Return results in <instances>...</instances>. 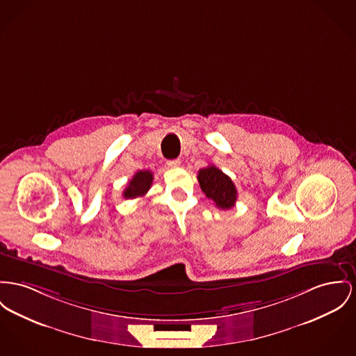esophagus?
<instances>
[{
	"label": "esophagus",
	"instance_id": "34e87169",
	"mask_svg": "<svg viewBox=\"0 0 356 356\" xmlns=\"http://www.w3.org/2000/svg\"><path fill=\"white\" fill-rule=\"evenodd\" d=\"M181 165V161L179 159H172V161H168L167 162V166L171 167V168H175Z\"/></svg>",
	"mask_w": 356,
	"mask_h": 356
}]
</instances>
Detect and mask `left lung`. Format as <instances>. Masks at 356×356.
Wrapping results in <instances>:
<instances>
[{"mask_svg": "<svg viewBox=\"0 0 356 356\" xmlns=\"http://www.w3.org/2000/svg\"><path fill=\"white\" fill-rule=\"evenodd\" d=\"M198 182L204 194L212 200L220 209L235 207L237 190L232 179L216 166H208L198 171Z\"/></svg>", "mask_w": 356, "mask_h": 356, "instance_id": "obj_1", "label": "left lung"}]
</instances>
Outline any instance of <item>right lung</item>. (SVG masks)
Segmentation results:
<instances>
[{"mask_svg":"<svg viewBox=\"0 0 356 356\" xmlns=\"http://www.w3.org/2000/svg\"><path fill=\"white\" fill-rule=\"evenodd\" d=\"M152 179L154 175L151 171L148 170H140L138 171L132 179L129 181L128 186L124 190L122 195L124 198H136V197H142L144 195L152 185Z\"/></svg>","mask_w":356,"mask_h":356,"instance_id":"obj_1","label":"right lung"}]
</instances>
